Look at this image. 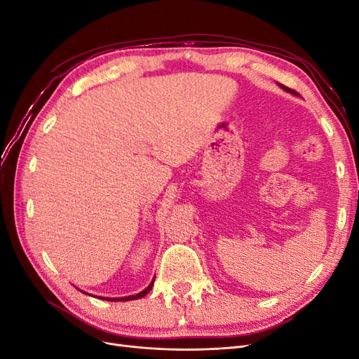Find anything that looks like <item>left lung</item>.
<instances>
[{"label": "left lung", "instance_id": "8db88e82", "mask_svg": "<svg viewBox=\"0 0 359 359\" xmlns=\"http://www.w3.org/2000/svg\"><path fill=\"white\" fill-rule=\"evenodd\" d=\"M281 88H283L285 91H289V93H292V94H297V91H293V90L287 88V86H285V85H281Z\"/></svg>", "mask_w": 359, "mask_h": 359}]
</instances>
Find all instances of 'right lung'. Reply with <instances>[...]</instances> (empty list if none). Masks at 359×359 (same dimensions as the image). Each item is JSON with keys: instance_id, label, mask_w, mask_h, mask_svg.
<instances>
[{"instance_id": "1", "label": "right lung", "mask_w": 359, "mask_h": 359, "mask_svg": "<svg viewBox=\"0 0 359 359\" xmlns=\"http://www.w3.org/2000/svg\"><path fill=\"white\" fill-rule=\"evenodd\" d=\"M153 286H154V280L151 281L149 283V286L145 289V290H142L140 293H137V295H130V297H126V298H103V299H106V301H132V299H137V298H142V297H145L147 293L153 289Z\"/></svg>"}]
</instances>
